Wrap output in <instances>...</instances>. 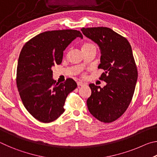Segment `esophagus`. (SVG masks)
Here are the masks:
<instances>
[{
    "label": "esophagus",
    "instance_id": "34e87169",
    "mask_svg": "<svg viewBox=\"0 0 157 157\" xmlns=\"http://www.w3.org/2000/svg\"><path fill=\"white\" fill-rule=\"evenodd\" d=\"M77 84H78V86H84V85L85 84V83H84L83 82H81V81H79L77 82Z\"/></svg>",
    "mask_w": 157,
    "mask_h": 157
}]
</instances>
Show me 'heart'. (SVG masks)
<instances>
[{
	"label": "heart",
	"instance_id": "heart-1",
	"mask_svg": "<svg viewBox=\"0 0 157 157\" xmlns=\"http://www.w3.org/2000/svg\"><path fill=\"white\" fill-rule=\"evenodd\" d=\"M96 48V46L94 44L92 43H84L83 45L82 46V50H85L89 48Z\"/></svg>",
	"mask_w": 157,
	"mask_h": 157
}]
</instances>
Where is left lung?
<instances>
[{
    "instance_id": "1",
    "label": "left lung",
    "mask_w": 157,
    "mask_h": 157,
    "mask_svg": "<svg viewBox=\"0 0 157 157\" xmlns=\"http://www.w3.org/2000/svg\"><path fill=\"white\" fill-rule=\"evenodd\" d=\"M81 31L100 48L98 68L105 71L100 79L107 83L103 88L89 84L91 95L87 107L98 121L111 123L125 112L136 87L138 71L131 45L109 28H82Z\"/></svg>"
}]
</instances>
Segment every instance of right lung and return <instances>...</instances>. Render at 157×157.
Returning <instances> with one entry per match:
<instances>
[{
    "mask_svg": "<svg viewBox=\"0 0 157 157\" xmlns=\"http://www.w3.org/2000/svg\"><path fill=\"white\" fill-rule=\"evenodd\" d=\"M77 37L83 36L75 30L44 32L21 50L17 71L18 91L26 109L42 123L59 118L64 112L66 97L76 89V82L71 78L56 83L52 67L62 63L63 50Z\"/></svg>",
    "mask_w": 157,
    "mask_h": 157,
    "instance_id": "right-lung-1",
    "label": "right lung"
}]
</instances>
